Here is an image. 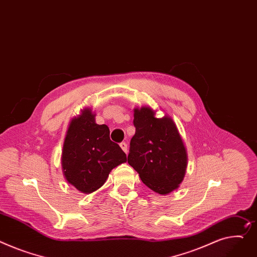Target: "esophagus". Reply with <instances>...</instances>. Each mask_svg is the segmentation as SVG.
Returning <instances> with one entry per match:
<instances>
[{
	"label": "esophagus",
	"instance_id": "esophagus-1",
	"mask_svg": "<svg viewBox=\"0 0 257 257\" xmlns=\"http://www.w3.org/2000/svg\"><path fill=\"white\" fill-rule=\"evenodd\" d=\"M119 147H121V149L127 154V152H128V147H127V144H126V143H121V144H119Z\"/></svg>",
	"mask_w": 257,
	"mask_h": 257
}]
</instances>
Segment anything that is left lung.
<instances>
[{
    "label": "left lung",
    "mask_w": 257,
    "mask_h": 257,
    "mask_svg": "<svg viewBox=\"0 0 257 257\" xmlns=\"http://www.w3.org/2000/svg\"><path fill=\"white\" fill-rule=\"evenodd\" d=\"M135 134L128 163L143 183L161 195L177 190L187 169V150L172 116L156 117L150 106L134 108Z\"/></svg>",
    "instance_id": "left-lung-1"
}]
</instances>
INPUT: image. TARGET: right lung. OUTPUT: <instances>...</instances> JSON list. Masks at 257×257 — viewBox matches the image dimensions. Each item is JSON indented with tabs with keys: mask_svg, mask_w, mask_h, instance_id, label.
<instances>
[{
	"mask_svg": "<svg viewBox=\"0 0 257 257\" xmlns=\"http://www.w3.org/2000/svg\"><path fill=\"white\" fill-rule=\"evenodd\" d=\"M96 113L84 107L68 126L62 151V172L68 184L89 194L103 186L109 173L127 161L126 154L109 139V128L98 125Z\"/></svg>",
	"mask_w": 257,
	"mask_h": 257,
	"instance_id": "add662e5",
	"label": "right lung"
}]
</instances>
